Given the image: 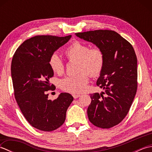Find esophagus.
I'll use <instances>...</instances> for the list:
<instances>
[{"instance_id":"obj_1","label":"esophagus","mask_w":152,"mask_h":152,"mask_svg":"<svg viewBox=\"0 0 152 152\" xmlns=\"http://www.w3.org/2000/svg\"><path fill=\"white\" fill-rule=\"evenodd\" d=\"M72 96H73V97L74 99H77V98L80 97V96H81V95H80V94H72Z\"/></svg>"}]
</instances>
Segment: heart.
<instances>
[{
  "label": "heart",
  "mask_w": 152,
  "mask_h": 152,
  "mask_svg": "<svg viewBox=\"0 0 152 152\" xmlns=\"http://www.w3.org/2000/svg\"><path fill=\"white\" fill-rule=\"evenodd\" d=\"M67 59L77 60V70L80 72L74 76H66L59 82L60 88L64 91L79 93L84 91L89 80V73L96 77L101 73L105 63L104 51L99 46L90 47L81 41H73L64 51ZM48 63L53 72L61 75L64 72V64L57 53L51 54Z\"/></svg>",
  "instance_id": "heart-1"
}]
</instances>
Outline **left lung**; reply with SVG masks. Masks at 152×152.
Wrapping results in <instances>:
<instances>
[{
	"label": "left lung",
	"mask_w": 152,
	"mask_h": 152,
	"mask_svg": "<svg viewBox=\"0 0 152 152\" xmlns=\"http://www.w3.org/2000/svg\"><path fill=\"white\" fill-rule=\"evenodd\" d=\"M75 34L101 47L105 55L104 68L96 82L105 92L90 95L89 121L99 128L114 127L127 115L137 93V58L134 48L114 31L95 30Z\"/></svg>",
	"instance_id": "obj_1"
}]
</instances>
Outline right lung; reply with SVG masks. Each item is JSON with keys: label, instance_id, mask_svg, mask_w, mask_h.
I'll return each mask as SVG.
<instances>
[{"label": "right lung", "instance_id": "right-lung-1", "mask_svg": "<svg viewBox=\"0 0 152 152\" xmlns=\"http://www.w3.org/2000/svg\"><path fill=\"white\" fill-rule=\"evenodd\" d=\"M71 35L59 37L38 35L23 42L13 56L11 73L15 99L23 115L33 127L52 131L62 125L73 96L62 93L57 99H48L53 71L48 63L51 54L66 43Z\"/></svg>", "mask_w": 152, "mask_h": 152}]
</instances>
